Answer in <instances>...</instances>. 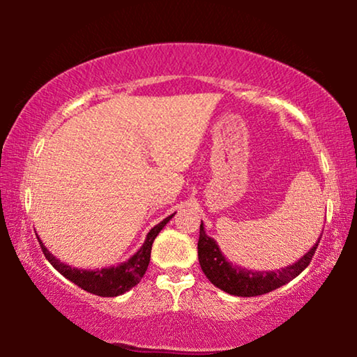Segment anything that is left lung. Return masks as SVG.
Here are the masks:
<instances>
[{
	"instance_id": "1",
	"label": "left lung",
	"mask_w": 357,
	"mask_h": 357,
	"mask_svg": "<svg viewBox=\"0 0 357 357\" xmlns=\"http://www.w3.org/2000/svg\"><path fill=\"white\" fill-rule=\"evenodd\" d=\"M320 237L309 252L291 265L275 271H253L229 261L219 248L218 242L204 231L202 221L198 238V260L208 280L221 291L238 297L261 296L287 284L296 276H299L309 266L312 257L319 247Z\"/></svg>"
}]
</instances>
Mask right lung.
<instances>
[{
  "instance_id": "add662e5",
  "label": "right lung",
  "mask_w": 357,
  "mask_h": 357,
  "mask_svg": "<svg viewBox=\"0 0 357 357\" xmlns=\"http://www.w3.org/2000/svg\"><path fill=\"white\" fill-rule=\"evenodd\" d=\"M175 214V213H174ZM174 214H170L169 218H165L164 221H160L158 226H154L146 236V241L143 245L139 247V250L131 255L128 260L120 263L116 266H107V268H97V270H84V268H75L66 265L61 260L48 252V248L40 242V247L43 250V255L48 261L52 263L53 268L56 271H60L66 280L75 282L76 286H79L81 289H84L91 294L100 296V297H116L128 292L131 287H135L141 281V278L144 276L146 270H148L149 260H151V248H153L154 238L158 237V234L162 231L165 224L174 218Z\"/></svg>"
}]
</instances>
